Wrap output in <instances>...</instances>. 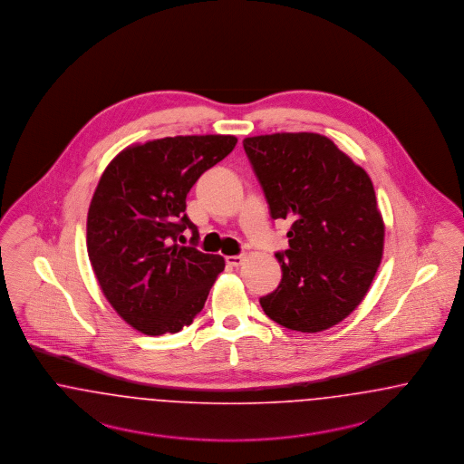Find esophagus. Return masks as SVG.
Masks as SVG:
<instances>
[{"label":"esophagus","mask_w":464,"mask_h":464,"mask_svg":"<svg viewBox=\"0 0 464 464\" xmlns=\"http://www.w3.org/2000/svg\"><path fill=\"white\" fill-rule=\"evenodd\" d=\"M244 258H246L244 255H234V256H227L225 260H227L228 265H232V266H239L244 262Z\"/></svg>","instance_id":"obj_1"}]
</instances>
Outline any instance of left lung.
Masks as SVG:
<instances>
[{"mask_svg":"<svg viewBox=\"0 0 464 464\" xmlns=\"http://www.w3.org/2000/svg\"><path fill=\"white\" fill-rule=\"evenodd\" d=\"M270 217L289 218V249L276 258L283 279L260 298L291 331L319 333L348 317L367 295L383 256L384 223L372 181L319 133L242 140Z\"/></svg>","mask_w":464,"mask_h":464,"instance_id":"8db88e82","label":"left lung"}]
</instances>
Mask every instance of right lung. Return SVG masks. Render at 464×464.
Listing matches in <instances>:
<instances>
[{"instance_id": "add662e5", "label": "right lung", "mask_w": 464, "mask_h": 464, "mask_svg": "<svg viewBox=\"0 0 464 464\" xmlns=\"http://www.w3.org/2000/svg\"><path fill=\"white\" fill-rule=\"evenodd\" d=\"M234 135H187L137 143L121 150L92 198L88 256L102 293L122 321L161 336L190 325L225 268L220 255L180 246L198 227L185 199L202 173L227 158Z\"/></svg>"}]
</instances>
